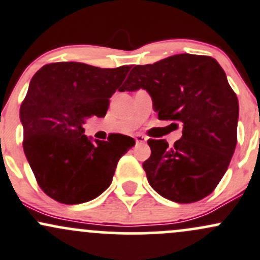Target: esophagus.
Segmentation results:
<instances>
[{
    "label": "esophagus",
    "instance_id": "esophagus-1",
    "mask_svg": "<svg viewBox=\"0 0 260 260\" xmlns=\"http://www.w3.org/2000/svg\"><path fill=\"white\" fill-rule=\"evenodd\" d=\"M135 139H136L137 144H142V143H145V142H147V137L143 135H137L135 137Z\"/></svg>",
    "mask_w": 260,
    "mask_h": 260
}]
</instances>
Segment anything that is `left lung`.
Instances as JSON below:
<instances>
[{
    "mask_svg": "<svg viewBox=\"0 0 260 260\" xmlns=\"http://www.w3.org/2000/svg\"><path fill=\"white\" fill-rule=\"evenodd\" d=\"M144 88L159 119L180 123L182 137L169 147L149 139L143 162L148 182L159 195L179 204L209 196L235 153L238 99L219 64L211 56L176 54L137 65L121 91ZM175 128H178V124Z\"/></svg>",
    "mask_w": 260,
    "mask_h": 260,
    "instance_id": "obj_1",
    "label": "left lung"
}]
</instances>
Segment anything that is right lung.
Instances as JSON below:
<instances>
[{
    "label": "right lung",
    "instance_id": "add662e5",
    "mask_svg": "<svg viewBox=\"0 0 260 260\" xmlns=\"http://www.w3.org/2000/svg\"><path fill=\"white\" fill-rule=\"evenodd\" d=\"M131 67L101 69L84 62L47 64L30 80L19 118L23 149L41 189L60 204L76 205L101 195L117 162L136 144L123 135L92 142L82 124L104 117L110 98Z\"/></svg>",
    "mask_w": 260,
    "mask_h": 260
}]
</instances>
